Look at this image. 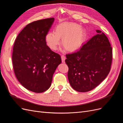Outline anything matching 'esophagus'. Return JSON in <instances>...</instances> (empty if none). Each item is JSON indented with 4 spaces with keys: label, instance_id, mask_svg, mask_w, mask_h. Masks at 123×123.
Wrapping results in <instances>:
<instances>
[{
    "label": "esophagus",
    "instance_id": "obj_1",
    "mask_svg": "<svg viewBox=\"0 0 123 123\" xmlns=\"http://www.w3.org/2000/svg\"><path fill=\"white\" fill-rule=\"evenodd\" d=\"M61 58H62V63H65V61L66 59V57L64 55H62L61 56Z\"/></svg>",
    "mask_w": 123,
    "mask_h": 123
}]
</instances>
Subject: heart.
Wrapping results in <instances>:
<instances>
[{
    "instance_id": "b5f03b06",
    "label": "heart",
    "mask_w": 123,
    "mask_h": 123,
    "mask_svg": "<svg viewBox=\"0 0 123 123\" xmlns=\"http://www.w3.org/2000/svg\"><path fill=\"white\" fill-rule=\"evenodd\" d=\"M87 36L86 31L80 25L72 22H64L55 28L54 32H50L45 36L47 45L52 50L55 51L62 43L66 50L73 52L82 46Z\"/></svg>"
}]
</instances>
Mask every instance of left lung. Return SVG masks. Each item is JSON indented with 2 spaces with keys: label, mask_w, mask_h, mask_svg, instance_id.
Segmentation results:
<instances>
[{
  "label": "left lung",
  "mask_w": 123,
  "mask_h": 123,
  "mask_svg": "<svg viewBox=\"0 0 123 123\" xmlns=\"http://www.w3.org/2000/svg\"><path fill=\"white\" fill-rule=\"evenodd\" d=\"M80 50L66 55L68 78L73 89L80 92L91 91L105 80L110 71L112 49L106 35L100 30Z\"/></svg>",
  "instance_id": "left-lung-1"
}]
</instances>
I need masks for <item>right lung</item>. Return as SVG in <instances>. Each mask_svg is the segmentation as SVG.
Wrapping results in <instances>:
<instances>
[{"instance_id":"add662e5","label":"right lung","mask_w":123,"mask_h":123,"mask_svg":"<svg viewBox=\"0 0 123 123\" xmlns=\"http://www.w3.org/2000/svg\"><path fill=\"white\" fill-rule=\"evenodd\" d=\"M54 21V18H47L27 25L13 46L12 62L17 79L35 93L50 88L55 71L62 62L61 56L48 47L44 39Z\"/></svg>"}]
</instances>
